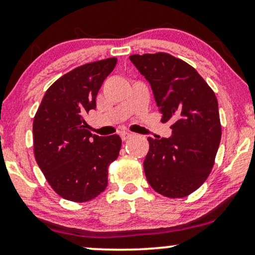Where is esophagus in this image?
Returning a JSON list of instances; mask_svg holds the SVG:
<instances>
[{"instance_id": "obj_1", "label": "esophagus", "mask_w": 255, "mask_h": 255, "mask_svg": "<svg viewBox=\"0 0 255 255\" xmlns=\"http://www.w3.org/2000/svg\"><path fill=\"white\" fill-rule=\"evenodd\" d=\"M133 135V134L131 133H129V131H121V133H120V136H121V139L124 140H127V139H129V137Z\"/></svg>"}]
</instances>
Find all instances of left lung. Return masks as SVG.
I'll use <instances>...</instances> for the list:
<instances>
[{"mask_svg": "<svg viewBox=\"0 0 255 255\" xmlns=\"http://www.w3.org/2000/svg\"><path fill=\"white\" fill-rule=\"evenodd\" d=\"M129 58L150 83L162 121H172L169 139H147L146 178L164 197H187L206 181L215 164L222 136L217 98L191 64L170 54Z\"/></svg>", "mask_w": 255, "mask_h": 255, "instance_id": "left-lung-1", "label": "left lung"}]
</instances>
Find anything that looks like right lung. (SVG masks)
<instances>
[{
	"label": "right lung",
	"instance_id": "1",
	"mask_svg": "<svg viewBox=\"0 0 255 255\" xmlns=\"http://www.w3.org/2000/svg\"><path fill=\"white\" fill-rule=\"evenodd\" d=\"M116 62L105 58L66 73L46 90L34 115V158L51 188L66 200L85 203L98 197L119 156L121 137L91 134L85 121Z\"/></svg>",
	"mask_w": 255,
	"mask_h": 255
}]
</instances>
